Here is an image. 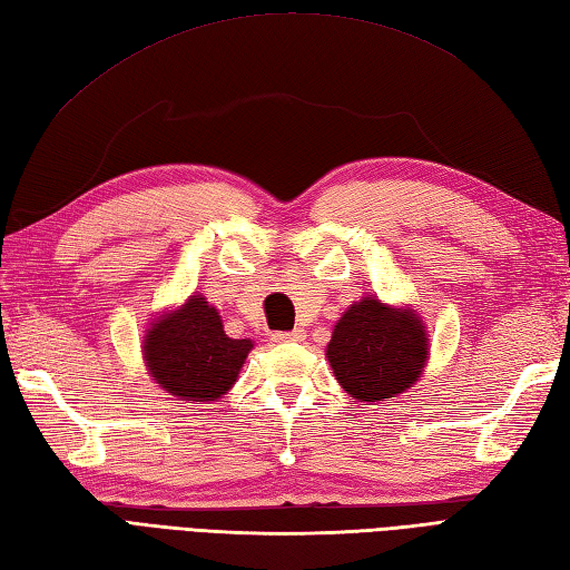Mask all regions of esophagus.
I'll return each mask as SVG.
<instances>
[{
  "label": "esophagus",
  "instance_id": "1",
  "mask_svg": "<svg viewBox=\"0 0 570 570\" xmlns=\"http://www.w3.org/2000/svg\"><path fill=\"white\" fill-rule=\"evenodd\" d=\"M305 340V330L295 327L293 332H275L273 334V342H302Z\"/></svg>",
  "mask_w": 570,
  "mask_h": 570
}]
</instances>
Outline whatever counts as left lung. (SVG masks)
Masks as SVG:
<instances>
[{
	"label": "left lung",
	"instance_id": "left-lung-1",
	"mask_svg": "<svg viewBox=\"0 0 570 570\" xmlns=\"http://www.w3.org/2000/svg\"><path fill=\"white\" fill-rule=\"evenodd\" d=\"M324 356L352 399L374 405L413 389L431 358V342L413 307L366 295L336 320Z\"/></svg>",
	"mask_w": 570,
	"mask_h": 570
}]
</instances>
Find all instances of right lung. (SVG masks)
I'll list each match as a JSON object with an SVG mask.
<instances>
[{"label": "right lung", "instance_id": "1", "mask_svg": "<svg viewBox=\"0 0 570 570\" xmlns=\"http://www.w3.org/2000/svg\"><path fill=\"white\" fill-rule=\"evenodd\" d=\"M253 340L224 332L218 309L204 293L155 315L142 336L147 374L169 396L187 403H214L234 389L253 352Z\"/></svg>", "mask_w": 570, "mask_h": 570}]
</instances>
